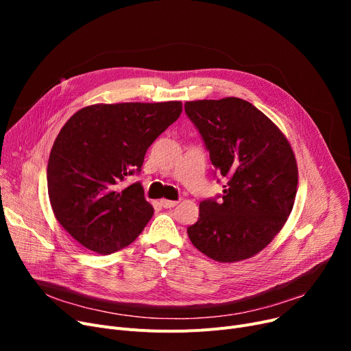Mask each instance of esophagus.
Here are the masks:
<instances>
[{
  "instance_id": "esophagus-1",
  "label": "esophagus",
  "mask_w": 351,
  "mask_h": 351,
  "mask_svg": "<svg viewBox=\"0 0 351 351\" xmlns=\"http://www.w3.org/2000/svg\"><path fill=\"white\" fill-rule=\"evenodd\" d=\"M160 205L166 209H171V208H175L178 205L176 200H168V199H162L160 200Z\"/></svg>"
}]
</instances>
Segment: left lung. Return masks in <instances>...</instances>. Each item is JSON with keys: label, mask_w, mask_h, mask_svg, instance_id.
I'll return each instance as SVG.
<instances>
[{"label": "left lung", "mask_w": 351, "mask_h": 351, "mask_svg": "<svg viewBox=\"0 0 351 351\" xmlns=\"http://www.w3.org/2000/svg\"><path fill=\"white\" fill-rule=\"evenodd\" d=\"M215 171L228 178L222 200H202L192 245L210 259L234 263L263 250L285 226L298 192V162L280 129L241 98L185 104Z\"/></svg>", "instance_id": "8db88e82"}]
</instances>
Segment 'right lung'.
Here are the masks:
<instances>
[{"label": "right lung", "mask_w": 351, "mask_h": 351, "mask_svg": "<svg viewBox=\"0 0 351 351\" xmlns=\"http://www.w3.org/2000/svg\"><path fill=\"white\" fill-rule=\"evenodd\" d=\"M182 112L180 101L95 104L73 114L55 139L48 196L60 225L84 247L110 254L131 245L154 215L139 182L152 142Z\"/></svg>", "instance_id": "add662e5"}]
</instances>
